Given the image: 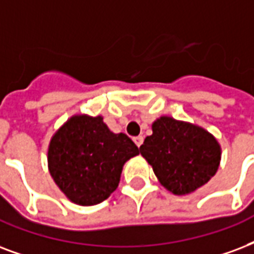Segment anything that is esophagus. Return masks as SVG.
Masks as SVG:
<instances>
[{
    "label": "esophagus",
    "instance_id": "esophagus-1",
    "mask_svg": "<svg viewBox=\"0 0 254 254\" xmlns=\"http://www.w3.org/2000/svg\"><path fill=\"white\" fill-rule=\"evenodd\" d=\"M134 142H135V145H137V146L140 148L141 145H142V142H144V137H142V135L134 137Z\"/></svg>",
    "mask_w": 254,
    "mask_h": 254
}]
</instances>
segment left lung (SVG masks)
<instances>
[{
    "label": "left lung",
    "mask_w": 254,
    "mask_h": 254,
    "mask_svg": "<svg viewBox=\"0 0 254 254\" xmlns=\"http://www.w3.org/2000/svg\"><path fill=\"white\" fill-rule=\"evenodd\" d=\"M152 130L140 153L173 194L191 193L216 174L221 148L209 131L166 116L153 123Z\"/></svg>",
    "instance_id": "8db88e82"
}]
</instances>
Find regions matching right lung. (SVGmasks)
I'll list each match as a JSON object with an SVG mask.
<instances>
[{
    "instance_id": "right-lung-1",
    "label": "right lung",
    "mask_w": 254,
    "mask_h": 254,
    "mask_svg": "<svg viewBox=\"0 0 254 254\" xmlns=\"http://www.w3.org/2000/svg\"><path fill=\"white\" fill-rule=\"evenodd\" d=\"M140 153L125 133L114 134L101 116H74L52 137L48 165L70 201L96 205L119 187L124 164Z\"/></svg>"
}]
</instances>
